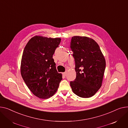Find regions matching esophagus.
<instances>
[{"label": "esophagus", "instance_id": "34e87169", "mask_svg": "<svg viewBox=\"0 0 128 128\" xmlns=\"http://www.w3.org/2000/svg\"><path fill=\"white\" fill-rule=\"evenodd\" d=\"M63 75L64 76H66V72H64L63 73Z\"/></svg>", "mask_w": 128, "mask_h": 128}]
</instances>
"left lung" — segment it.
I'll return each instance as SVG.
<instances>
[{
  "label": "left lung",
  "mask_w": 128,
  "mask_h": 128,
  "mask_svg": "<svg viewBox=\"0 0 128 128\" xmlns=\"http://www.w3.org/2000/svg\"><path fill=\"white\" fill-rule=\"evenodd\" d=\"M70 48L76 73V79L70 82L72 91L80 97H91L102 86L106 66L104 57L98 43L87 36H73Z\"/></svg>",
  "instance_id": "8db88e82"
}]
</instances>
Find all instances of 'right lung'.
Here are the masks:
<instances>
[{
    "mask_svg": "<svg viewBox=\"0 0 128 128\" xmlns=\"http://www.w3.org/2000/svg\"><path fill=\"white\" fill-rule=\"evenodd\" d=\"M60 41V38L36 36L24 48L20 66L22 76L30 90L40 99L53 96L62 79L52 58Z\"/></svg>",
    "mask_w": 128,
    "mask_h": 128,
    "instance_id": "add662e5",
    "label": "right lung"
}]
</instances>
